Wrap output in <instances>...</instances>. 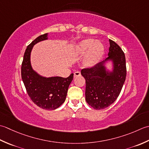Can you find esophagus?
Segmentation results:
<instances>
[{"label": "esophagus", "mask_w": 149, "mask_h": 149, "mask_svg": "<svg viewBox=\"0 0 149 149\" xmlns=\"http://www.w3.org/2000/svg\"><path fill=\"white\" fill-rule=\"evenodd\" d=\"M81 75V72L80 71H75L74 72V77H79V76Z\"/></svg>", "instance_id": "1"}]
</instances>
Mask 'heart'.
<instances>
[{
  "instance_id": "heart-1",
  "label": "heart",
  "mask_w": 149,
  "mask_h": 149,
  "mask_svg": "<svg viewBox=\"0 0 149 149\" xmlns=\"http://www.w3.org/2000/svg\"><path fill=\"white\" fill-rule=\"evenodd\" d=\"M77 55L81 56L87 54L85 65L93 66L98 62L104 52V47L102 42L93 39H86L81 41L75 47Z\"/></svg>"
}]
</instances>
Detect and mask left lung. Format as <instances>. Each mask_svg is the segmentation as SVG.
<instances>
[{"mask_svg":"<svg viewBox=\"0 0 149 149\" xmlns=\"http://www.w3.org/2000/svg\"><path fill=\"white\" fill-rule=\"evenodd\" d=\"M109 56L93 67L81 69L86 79V100L96 110L104 109L113 104L119 96L125 82L127 69L123 51L116 42L109 40ZM107 60L113 63L112 72L106 71L104 64Z\"/></svg>","mask_w":149,"mask_h":149,"instance_id":"obj_1","label":"left lung"}]
</instances>
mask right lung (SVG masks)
Returning <instances> with one entry per match:
<instances>
[{
    "label": "right lung",
    "mask_w": 149,
    "mask_h": 149,
    "mask_svg": "<svg viewBox=\"0 0 149 149\" xmlns=\"http://www.w3.org/2000/svg\"><path fill=\"white\" fill-rule=\"evenodd\" d=\"M47 39V33H45L38 36L27 47L21 67V76L26 91L33 102L45 110H54L65 102L74 74H71L68 78H45L33 70L30 55L33 45Z\"/></svg>",
    "instance_id": "obj_1"
}]
</instances>
